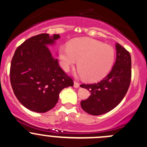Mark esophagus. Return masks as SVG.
<instances>
[{
  "label": "esophagus",
  "instance_id": "34e87169",
  "mask_svg": "<svg viewBox=\"0 0 147 147\" xmlns=\"http://www.w3.org/2000/svg\"><path fill=\"white\" fill-rule=\"evenodd\" d=\"M74 87H75V88H79V87H80V84H79L78 82L75 81V82H74Z\"/></svg>",
  "mask_w": 147,
  "mask_h": 147
}]
</instances>
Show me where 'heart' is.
<instances>
[{"label": "heart", "mask_w": 147, "mask_h": 147, "mask_svg": "<svg viewBox=\"0 0 147 147\" xmlns=\"http://www.w3.org/2000/svg\"><path fill=\"white\" fill-rule=\"evenodd\" d=\"M59 59L65 72L79 61V75L88 82H96L110 72L115 60V51L112 46L98 40L80 38L72 40L67 47H61Z\"/></svg>", "instance_id": "b5f03b06"}]
</instances>
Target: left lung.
Returning <instances> with one entry per match:
<instances>
[{
    "instance_id": "1",
    "label": "left lung",
    "mask_w": 147,
    "mask_h": 147,
    "mask_svg": "<svg viewBox=\"0 0 147 147\" xmlns=\"http://www.w3.org/2000/svg\"><path fill=\"white\" fill-rule=\"evenodd\" d=\"M117 59L112 70L100 82L80 86L90 91L91 96L81 101L82 108L91 115L105 114L121 102L131 80V56L119 43L116 44Z\"/></svg>"
}]
</instances>
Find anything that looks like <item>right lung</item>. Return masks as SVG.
<instances>
[{"instance_id": "add662e5", "label": "right lung", "mask_w": 147, "mask_h": 147, "mask_svg": "<svg viewBox=\"0 0 147 147\" xmlns=\"http://www.w3.org/2000/svg\"><path fill=\"white\" fill-rule=\"evenodd\" d=\"M59 38V34L47 33L31 37L17 47L11 61L9 75L14 95L33 112L52 109L60 92L74 84L48 47Z\"/></svg>"}]
</instances>
